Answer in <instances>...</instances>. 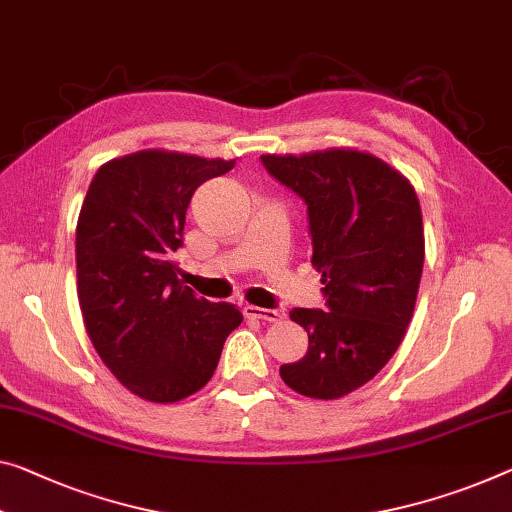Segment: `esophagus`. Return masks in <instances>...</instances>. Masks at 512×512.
<instances>
[{
    "label": "esophagus",
    "instance_id": "1",
    "mask_svg": "<svg viewBox=\"0 0 512 512\" xmlns=\"http://www.w3.org/2000/svg\"><path fill=\"white\" fill-rule=\"evenodd\" d=\"M245 316L247 318H258V320H267V322H279L283 318V313L279 309H261V306H245Z\"/></svg>",
    "mask_w": 512,
    "mask_h": 512
}]
</instances>
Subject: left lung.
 <instances>
[{
	"mask_svg": "<svg viewBox=\"0 0 512 512\" xmlns=\"http://www.w3.org/2000/svg\"><path fill=\"white\" fill-rule=\"evenodd\" d=\"M306 203L325 309H293L309 350L279 368L290 389L334 400L387 366L410 325L423 272V219L414 187L371 153L332 148L261 155Z\"/></svg>",
	"mask_w": 512,
	"mask_h": 512,
	"instance_id": "left-lung-1",
	"label": "left lung"
}]
</instances>
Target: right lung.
<instances>
[{"mask_svg":"<svg viewBox=\"0 0 512 512\" xmlns=\"http://www.w3.org/2000/svg\"><path fill=\"white\" fill-rule=\"evenodd\" d=\"M233 160L139 151L102 164L77 219V297L93 348L123 387L176 403L206 387L224 341L242 322L178 279L185 212Z\"/></svg>","mask_w":512,"mask_h":512,"instance_id":"add662e5","label":"right lung"}]
</instances>
